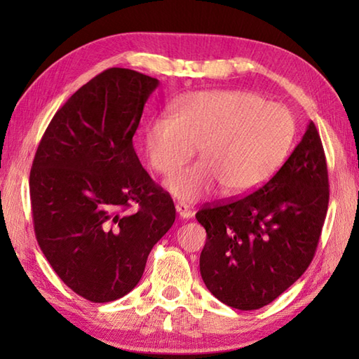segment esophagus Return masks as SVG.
<instances>
[{"instance_id":"esophagus-1","label":"esophagus","mask_w":359,"mask_h":359,"mask_svg":"<svg viewBox=\"0 0 359 359\" xmlns=\"http://www.w3.org/2000/svg\"><path fill=\"white\" fill-rule=\"evenodd\" d=\"M175 211H177V215L180 217H184V219H189V217H193V215H194V212L189 210V207H188L187 203H177V205H175Z\"/></svg>"}]
</instances>
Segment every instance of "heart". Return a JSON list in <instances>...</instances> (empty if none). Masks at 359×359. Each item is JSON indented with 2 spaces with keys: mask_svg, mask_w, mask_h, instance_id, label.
<instances>
[{
  "mask_svg": "<svg viewBox=\"0 0 359 359\" xmlns=\"http://www.w3.org/2000/svg\"><path fill=\"white\" fill-rule=\"evenodd\" d=\"M296 134L293 114L250 90H201L177 98L172 114L151 118L143 147L154 171L170 175L193 158L202 162L166 182L182 201L193 202L222 185L245 194L269 182L290 154Z\"/></svg>",
  "mask_w": 359,
  "mask_h": 359,
  "instance_id": "1",
  "label": "heart"
}]
</instances>
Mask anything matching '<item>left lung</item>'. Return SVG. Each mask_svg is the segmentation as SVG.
Masks as SVG:
<instances>
[{
  "label": "left lung",
  "instance_id": "1",
  "mask_svg": "<svg viewBox=\"0 0 359 359\" xmlns=\"http://www.w3.org/2000/svg\"><path fill=\"white\" fill-rule=\"evenodd\" d=\"M329 207L321 137L310 121L302 140L266 184L241 199L203 207L205 285L220 302L257 310L309 269Z\"/></svg>",
  "mask_w": 359,
  "mask_h": 359
}]
</instances>
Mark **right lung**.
<instances>
[{
    "label": "right lung",
    "instance_id": "right-lung-1",
    "mask_svg": "<svg viewBox=\"0 0 359 359\" xmlns=\"http://www.w3.org/2000/svg\"><path fill=\"white\" fill-rule=\"evenodd\" d=\"M157 86L137 71L106 69L55 112L38 144L29 177L38 245L60 279L88 301L131 292L175 220L171 196L133 147Z\"/></svg>",
    "mask_w": 359,
    "mask_h": 359
}]
</instances>
